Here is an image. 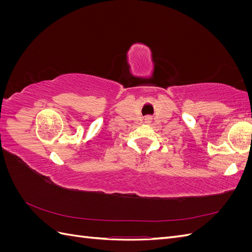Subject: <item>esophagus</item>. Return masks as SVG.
I'll return each mask as SVG.
<instances>
[{
  "label": "esophagus",
  "mask_w": 252,
  "mask_h": 252,
  "mask_svg": "<svg viewBox=\"0 0 252 252\" xmlns=\"http://www.w3.org/2000/svg\"><path fill=\"white\" fill-rule=\"evenodd\" d=\"M151 122H152V117H151V116L145 117V123H146V124H150Z\"/></svg>",
  "instance_id": "obj_1"
}]
</instances>
